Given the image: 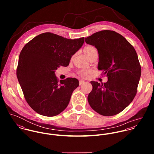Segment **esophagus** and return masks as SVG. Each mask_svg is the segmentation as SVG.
<instances>
[{"label":"esophagus","instance_id":"esophagus-1","mask_svg":"<svg viewBox=\"0 0 154 154\" xmlns=\"http://www.w3.org/2000/svg\"><path fill=\"white\" fill-rule=\"evenodd\" d=\"M84 82H85V81H83V80H82V79L79 80V85H82Z\"/></svg>","mask_w":154,"mask_h":154}]
</instances>
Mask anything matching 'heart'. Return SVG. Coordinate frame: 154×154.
Returning a JSON list of instances; mask_svg holds the SVG:
<instances>
[{"instance_id": "1", "label": "heart", "mask_w": 154, "mask_h": 154, "mask_svg": "<svg viewBox=\"0 0 154 154\" xmlns=\"http://www.w3.org/2000/svg\"><path fill=\"white\" fill-rule=\"evenodd\" d=\"M97 50L96 48L92 45H87L84 47V53L85 54V56L88 57V59L95 53H97ZM90 73L89 70H80L79 71V74L82 76H87L88 74Z\"/></svg>"}]
</instances>
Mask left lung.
<instances>
[{"instance_id":"1","label":"left lung","mask_w":154,"mask_h":154,"mask_svg":"<svg viewBox=\"0 0 154 154\" xmlns=\"http://www.w3.org/2000/svg\"><path fill=\"white\" fill-rule=\"evenodd\" d=\"M85 42L97 49L98 69L108 78L104 84L91 81L88 103L102 116L117 114L132 103L137 92L141 75L137 53L123 36L114 31L97 32L85 38Z\"/></svg>"}]
</instances>
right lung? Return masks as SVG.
<instances>
[{
	"instance_id": "add662e5",
	"label": "right lung",
	"mask_w": 154,
	"mask_h": 154,
	"mask_svg": "<svg viewBox=\"0 0 154 154\" xmlns=\"http://www.w3.org/2000/svg\"><path fill=\"white\" fill-rule=\"evenodd\" d=\"M84 43V37L70 40L45 32L23 47L17 76L27 103L35 112L52 117L67 107L79 81L67 78L59 81L55 71L60 66H68Z\"/></svg>"
}]
</instances>
